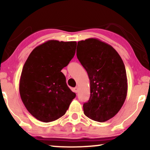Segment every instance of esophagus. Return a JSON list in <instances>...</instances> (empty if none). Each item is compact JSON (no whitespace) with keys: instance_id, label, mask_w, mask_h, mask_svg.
Listing matches in <instances>:
<instances>
[{"instance_id":"esophagus-1","label":"esophagus","mask_w":150,"mask_h":150,"mask_svg":"<svg viewBox=\"0 0 150 150\" xmlns=\"http://www.w3.org/2000/svg\"><path fill=\"white\" fill-rule=\"evenodd\" d=\"M74 91L75 93H77L78 91H79V87H76L74 89Z\"/></svg>"}]
</instances>
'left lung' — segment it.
Masks as SVG:
<instances>
[{
	"label": "left lung",
	"instance_id": "1",
	"mask_svg": "<svg viewBox=\"0 0 150 150\" xmlns=\"http://www.w3.org/2000/svg\"><path fill=\"white\" fill-rule=\"evenodd\" d=\"M77 58L90 81V98L83 104L84 113L92 120L104 122L120 111L126 98L128 80L118 52L96 38L78 42Z\"/></svg>",
	"mask_w": 150,
	"mask_h": 150
}]
</instances>
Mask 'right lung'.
Segmentation results:
<instances>
[{
    "mask_svg": "<svg viewBox=\"0 0 150 150\" xmlns=\"http://www.w3.org/2000/svg\"><path fill=\"white\" fill-rule=\"evenodd\" d=\"M76 44L48 40L34 48L24 63L19 84L20 98L39 121L50 122L61 117L76 97L61 71L74 56Z\"/></svg>",
    "mask_w": 150,
    "mask_h": 150,
    "instance_id": "1",
    "label": "right lung"
}]
</instances>
